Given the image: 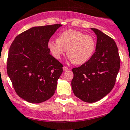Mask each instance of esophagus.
<instances>
[{
	"mask_svg": "<svg viewBox=\"0 0 130 130\" xmlns=\"http://www.w3.org/2000/svg\"><path fill=\"white\" fill-rule=\"evenodd\" d=\"M63 71H68V70H69V69L68 67H63Z\"/></svg>",
	"mask_w": 130,
	"mask_h": 130,
	"instance_id": "34e87169",
	"label": "esophagus"
}]
</instances>
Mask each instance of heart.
<instances>
[{
  "instance_id": "1",
  "label": "heart",
  "mask_w": 130,
  "mask_h": 130,
  "mask_svg": "<svg viewBox=\"0 0 130 130\" xmlns=\"http://www.w3.org/2000/svg\"><path fill=\"white\" fill-rule=\"evenodd\" d=\"M47 47L57 60L61 58L67 50V56L73 63L83 65L89 61L94 54L96 42L92 36L70 29L60 34L57 41H49Z\"/></svg>"
}]
</instances>
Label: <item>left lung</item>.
<instances>
[{
    "label": "left lung",
    "mask_w": 130,
    "mask_h": 130,
    "mask_svg": "<svg viewBox=\"0 0 130 130\" xmlns=\"http://www.w3.org/2000/svg\"><path fill=\"white\" fill-rule=\"evenodd\" d=\"M95 52L90 60L74 68L71 85L74 94L83 101L93 103L101 100L114 88L120 68V58L115 41L96 28Z\"/></svg>",
    "instance_id": "8db88e82"
}]
</instances>
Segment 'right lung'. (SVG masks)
Instances as JSON below:
<instances>
[{
    "label": "right lung",
    "instance_id": "obj_1",
    "mask_svg": "<svg viewBox=\"0 0 130 130\" xmlns=\"http://www.w3.org/2000/svg\"><path fill=\"white\" fill-rule=\"evenodd\" d=\"M61 26L32 27L16 36L10 46L7 74L15 91L25 101L39 104L55 94L63 65L50 55L47 43Z\"/></svg>",
    "mask_w": 130,
    "mask_h": 130
}]
</instances>
